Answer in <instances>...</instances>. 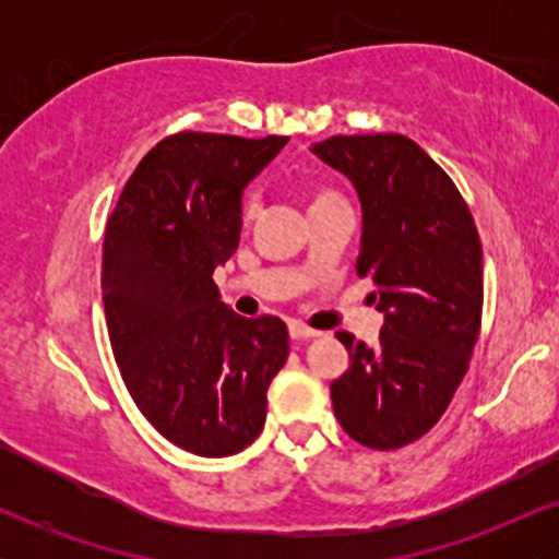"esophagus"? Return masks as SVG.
Returning <instances> with one entry per match:
<instances>
[{
    "label": "esophagus",
    "mask_w": 559,
    "mask_h": 559,
    "mask_svg": "<svg viewBox=\"0 0 559 559\" xmlns=\"http://www.w3.org/2000/svg\"><path fill=\"white\" fill-rule=\"evenodd\" d=\"M288 336L297 338V342H307V338L320 336V331L310 329V325H305V323H299V320H292V323H288Z\"/></svg>",
    "instance_id": "esophagus-1"
}]
</instances>
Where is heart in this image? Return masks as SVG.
<instances>
[{
	"label": "heart",
	"mask_w": 559,
	"mask_h": 559,
	"mask_svg": "<svg viewBox=\"0 0 559 559\" xmlns=\"http://www.w3.org/2000/svg\"><path fill=\"white\" fill-rule=\"evenodd\" d=\"M336 197H338V194H336V191H333V189H323V186H316V189L310 191V207H316V204L329 202V199H336ZM239 215H241L243 223L252 221V215H254V199L249 197V194L241 199Z\"/></svg>",
	"instance_id": "1"
}]
</instances>
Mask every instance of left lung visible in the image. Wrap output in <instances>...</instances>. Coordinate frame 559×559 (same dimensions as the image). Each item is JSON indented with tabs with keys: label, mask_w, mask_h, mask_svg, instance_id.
<instances>
[{
	"label": "left lung",
	"mask_w": 559,
	"mask_h": 559,
	"mask_svg": "<svg viewBox=\"0 0 559 559\" xmlns=\"http://www.w3.org/2000/svg\"><path fill=\"white\" fill-rule=\"evenodd\" d=\"M312 152L357 189V275L373 278L383 312L376 346L336 333L349 368L331 383L333 413L362 447L400 449L439 423L478 342L476 223L452 178L402 133L331 136Z\"/></svg>",
	"instance_id": "8db88e82"
}]
</instances>
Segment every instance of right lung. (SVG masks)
<instances>
[{"label": "right lung", "mask_w": 559, "mask_h": 559, "mask_svg": "<svg viewBox=\"0 0 559 559\" xmlns=\"http://www.w3.org/2000/svg\"><path fill=\"white\" fill-rule=\"evenodd\" d=\"M181 131L146 152L105 230L107 331L144 418L176 447L226 457L258 439L288 357L281 318H241L213 273L239 247L241 194L286 146Z\"/></svg>", "instance_id": "right-lung-1"}]
</instances>
